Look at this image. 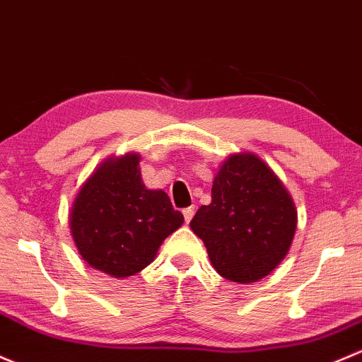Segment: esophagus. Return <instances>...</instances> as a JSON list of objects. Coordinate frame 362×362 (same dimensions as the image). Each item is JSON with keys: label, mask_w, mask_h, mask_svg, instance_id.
<instances>
[{"label": "esophagus", "mask_w": 362, "mask_h": 362, "mask_svg": "<svg viewBox=\"0 0 362 362\" xmlns=\"http://www.w3.org/2000/svg\"><path fill=\"white\" fill-rule=\"evenodd\" d=\"M193 214H195V207H186V209H182V216H185V221L186 223H189L192 221V218H193Z\"/></svg>", "instance_id": "obj_1"}]
</instances>
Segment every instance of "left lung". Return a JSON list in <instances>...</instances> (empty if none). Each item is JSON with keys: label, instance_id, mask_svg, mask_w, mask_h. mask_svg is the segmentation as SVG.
Masks as SVG:
<instances>
[{"label": "left lung", "instance_id": "left-lung-1", "mask_svg": "<svg viewBox=\"0 0 362 362\" xmlns=\"http://www.w3.org/2000/svg\"><path fill=\"white\" fill-rule=\"evenodd\" d=\"M211 195L189 226L212 267L240 284L267 277L286 258L296 232L298 212L286 186L262 158L237 153L221 163Z\"/></svg>", "mask_w": 362, "mask_h": 362}]
</instances>
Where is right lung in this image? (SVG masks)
<instances>
[{"instance_id": "right-lung-1", "label": "right lung", "mask_w": 362, "mask_h": 362, "mask_svg": "<svg viewBox=\"0 0 362 362\" xmlns=\"http://www.w3.org/2000/svg\"><path fill=\"white\" fill-rule=\"evenodd\" d=\"M141 156H111L83 182L69 214L78 252L111 277L139 274L185 218L162 189H148Z\"/></svg>"}]
</instances>
